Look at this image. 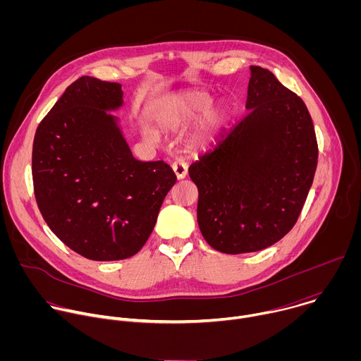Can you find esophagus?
Returning a JSON list of instances; mask_svg holds the SVG:
<instances>
[{
    "mask_svg": "<svg viewBox=\"0 0 361 361\" xmlns=\"http://www.w3.org/2000/svg\"><path fill=\"white\" fill-rule=\"evenodd\" d=\"M173 170H174V174H176V177L178 180H183L187 176V173H188V167H187V164L183 160L174 161L173 163Z\"/></svg>",
    "mask_w": 361,
    "mask_h": 361,
    "instance_id": "esophagus-1",
    "label": "esophagus"
}]
</instances>
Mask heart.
Listing matches in <instances>:
<instances>
[{
    "mask_svg": "<svg viewBox=\"0 0 361 361\" xmlns=\"http://www.w3.org/2000/svg\"><path fill=\"white\" fill-rule=\"evenodd\" d=\"M212 104V97L204 91H184L173 95L166 101L159 113V124L161 127L174 128L183 126L184 123L194 120L200 114H202ZM224 117V110H213L209 111L204 117L202 130L207 131L217 127Z\"/></svg>",
    "mask_w": 361,
    "mask_h": 361,
    "instance_id": "1",
    "label": "heart"
}]
</instances>
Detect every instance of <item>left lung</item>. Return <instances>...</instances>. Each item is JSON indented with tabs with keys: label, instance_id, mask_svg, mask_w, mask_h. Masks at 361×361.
Returning <instances> with one entry per match:
<instances>
[{
	"label": "left lung",
	"instance_id": "left-lung-1",
	"mask_svg": "<svg viewBox=\"0 0 361 361\" xmlns=\"http://www.w3.org/2000/svg\"><path fill=\"white\" fill-rule=\"evenodd\" d=\"M250 70L247 116L188 169L200 231L226 254L267 248L294 227L319 159L304 101L267 68Z\"/></svg>",
	"mask_w": 361,
	"mask_h": 361
}]
</instances>
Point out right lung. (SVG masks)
<instances>
[{"instance_id": "1", "label": "right lung", "mask_w": 361, "mask_h": 361, "mask_svg": "<svg viewBox=\"0 0 361 361\" xmlns=\"http://www.w3.org/2000/svg\"><path fill=\"white\" fill-rule=\"evenodd\" d=\"M121 84L81 77L37 127L32 183L38 209L67 247L88 260L137 254L177 177L164 161H138L107 110Z\"/></svg>"}]
</instances>
